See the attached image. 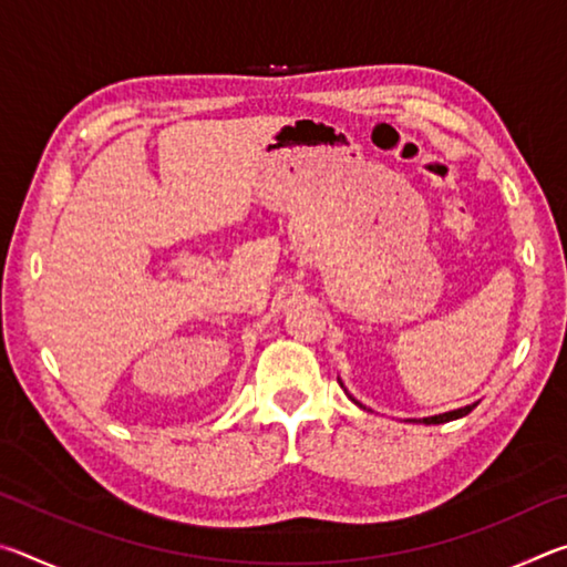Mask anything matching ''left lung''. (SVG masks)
Listing matches in <instances>:
<instances>
[{
  "mask_svg": "<svg viewBox=\"0 0 567 567\" xmlns=\"http://www.w3.org/2000/svg\"><path fill=\"white\" fill-rule=\"evenodd\" d=\"M358 402V400H354ZM360 405V402H358ZM477 408V402L475 405H465V408H460V410H453V412H443V415H433V417H422V422H425V425H443V422H450V420H457V417H465L467 412H473Z\"/></svg>",
  "mask_w": 567,
  "mask_h": 567,
  "instance_id": "8db88e82",
  "label": "left lung"
}]
</instances>
